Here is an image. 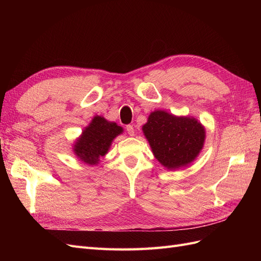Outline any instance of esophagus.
Returning a JSON list of instances; mask_svg holds the SVG:
<instances>
[{
	"label": "esophagus",
	"mask_w": 261,
	"mask_h": 261,
	"mask_svg": "<svg viewBox=\"0 0 261 261\" xmlns=\"http://www.w3.org/2000/svg\"><path fill=\"white\" fill-rule=\"evenodd\" d=\"M126 130H127V134H128L129 136L135 135V129H134L133 125H127V126H126Z\"/></svg>",
	"instance_id": "34e87169"
}]
</instances>
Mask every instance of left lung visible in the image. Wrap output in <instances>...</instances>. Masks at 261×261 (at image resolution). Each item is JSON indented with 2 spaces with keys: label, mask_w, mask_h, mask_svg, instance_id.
Masks as SVG:
<instances>
[{
  "label": "left lung",
  "mask_w": 261,
  "mask_h": 261,
  "mask_svg": "<svg viewBox=\"0 0 261 261\" xmlns=\"http://www.w3.org/2000/svg\"><path fill=\"white\" fill-rule=\"evenodd\" d=\"M155 159L170 171L185 168L199 155L206 140L204 126L193 116L154 110L143 125Z\"/></svg>",
  "instance_id": "1"
}]
</instances>
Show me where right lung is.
Returning <instances> with one entry per match:
<instances>
[{
  "instance_id": "obj_1",
  "label": "right lung",
  "mask_w": 261,
  "mask_h": 261,
  "mask_svg": "<svg viewBox=\"0 0 261 261\" xmlns=\"http://www.w3.org/2000/svg\"><path fill=\"white\" fill-rule=\"evenodd\" d=\"M122 126L110 122L101 115L93 116L88 126L73 144V152L82 162L98 165L109 152L114 138L123 134Z\"/></svg>"
}]
</instances>
